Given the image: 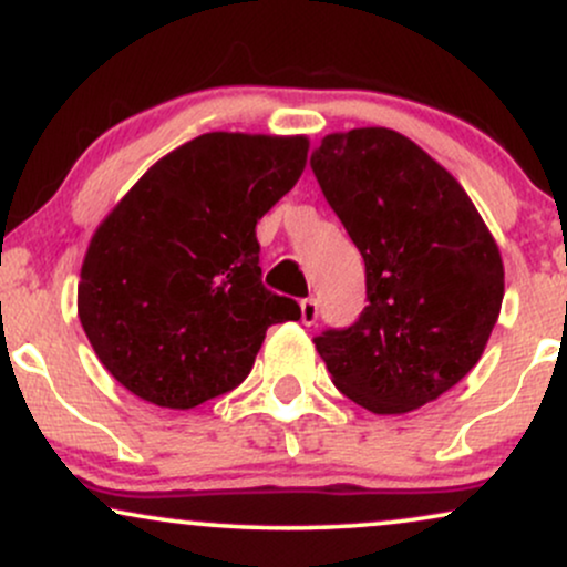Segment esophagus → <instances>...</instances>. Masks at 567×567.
Here are the masks:
<instances>
[{
  "label": "esophagus",
  "instance_id": "esophagus-1",
  "mask_svg": "<svg viewBox=\"0 0 567 567\" xmlns=\"http://www.w3.org/2000/svg\"><path fill=\"white\" fill-rule=\"evenodd\" d=\"M317 317H320V306H317L315 298H303L301 301V322L315 324Z\"/></svg>",
  "mask_w": 567,
  "mask_h": 567
}]
</instances>
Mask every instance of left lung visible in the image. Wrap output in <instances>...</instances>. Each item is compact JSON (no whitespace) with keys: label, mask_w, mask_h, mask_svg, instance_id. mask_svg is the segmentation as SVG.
Masks as SVG:
<instances>
[{"label":"left lung","mask_w":567,"mask_h":567,"mask_svg":"<svg viewBox=\"0 0 567 567\" xmlns=\"http://www.w3.org/2000/svg\"><path fill=\"white\" fill-rule=\"evenodd\" d=\"M311 171L365 258L360 320L315 338L333 383L379 415L437 400L477 365L498 320L496 239L458 181L389 127L324 135Z\"/></svg>","instance_id":"1"}]
</instances>
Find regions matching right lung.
I'll return each instance as SVG.
<instances>
[{
    "label": "right lung",
    "mask_w": 567,
    "mask_h": 567,
    "mask_svg": "<svg viewBox=\"0 0 567 567\" xmlns=\"http://www.w3.org/2000/svg\"><path fill=\"white\" fill-rule=\"evenodd\" d=\"M303 135L205 133L148 167L84 252L76 309L127 392L188 410L250 373L266 330L298 320L261 282L256 224L296 186Z\"/></svg>",
    "instance_id": "right-lung-1"
}]
</instances>
